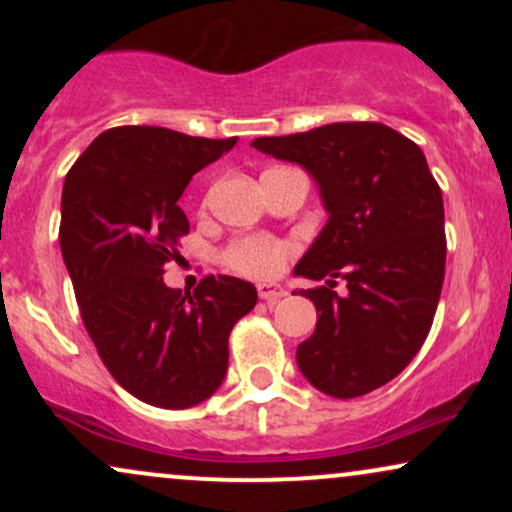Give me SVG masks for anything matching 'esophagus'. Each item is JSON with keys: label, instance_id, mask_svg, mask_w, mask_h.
<instances>
[{"label": "esophagus", "instance_id": "34e87169", "mask_svg": "<svg viewBox=\"0 0 512 512\" xmlns=\"http://www.w3.org/2000/svg\"><path fill=\"white\" fill-rule=\"evenodd\" d=\"M257 293H260L262 301L276 303L279 298L286 296V289H284V286H279V284H257Z\"/></svg>", "mask_w": 512, "mask_h": 512}]
</instances>
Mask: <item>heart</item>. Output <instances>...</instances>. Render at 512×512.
<instances>
[{"label": "heart", "mask_w": 512, "mask_h": 512, "mask_svg": "<svg viewBox=\"0 0 512 512\" xmlns=\"http://www.w3.org/2000/svg\"><path fill=\"white\" fill-rule=\"evenodd\" d=\"M291 257V245L269 236H243L231 240L221 252L226 269L250 279H272L284 272Z\"/></svg>", "instance_id": "1"}]
</instances>
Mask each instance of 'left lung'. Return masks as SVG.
I'll return each instance as SVG.
<instances>
[{
    "instance_id": "1",
    "label": "left lung",
    "mask_w": 512,
    "mask_h": 512,
    "mask_svg": "<svg viewBox=\"0 0 512 512\" xmlns=\"http://www.w3.org/2000/svg\"><path fill=\"white\" fill-rule=\"evenodd\" d=\"M252 146L308 170L330 214L296 264V276L327 279L301 291L317 325L298 344V368L330 397L368 395L419 354L443 289V195L424 151L380 122H334Z\"/></svg>"
}]
</instances>
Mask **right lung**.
Here are the masks:
<instances>
[{
  "label": "right lung",
  "mask_w": 512,
  "mask_h": 512,
  "mask_svg": "<svg viewBox=\"0 0 512 512\" xmlns=\"http://www.w3.org/2000/svg\"><path fill=\"white\" fill-rule=\"evenodd\" d=\"M236 142L113 127L64 178L60 245L81 320L110 375L154 407H195L219 390L228 334L257 303L236 276H204L185 296L163 281L190 233L178 199Z\"/></svg>",
  "instance_id": "right-lung-1"
}]
</instances>
